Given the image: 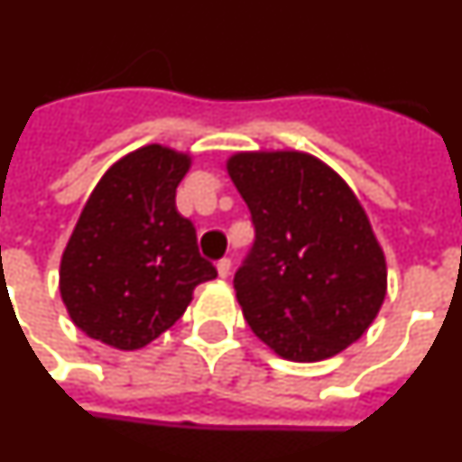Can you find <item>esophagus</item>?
<instances>
[{"instance_id":"34e87169","label":"esophagus","mask_w":462,"mask_h":462,"mask_svg":"<svg viewBox=\"0 0 462 462\" xmlns=\"http://www.w3.org/2000/svg\"><path fill=\"white\" fill-rule=\"evenodd\" d=\"M216 270H218V274L220 277H227V274H230V270H232V261L230 258H220L218 263H216Z\"/></svg>"}]
</instances>
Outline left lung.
<instances>
[{"mask_svg":"<svg viewBox=\"0 0 462 462\" xmlns=\"http://www.w3.org/2000/svg\"><path fill=\"white\" fill-rule=\"evenodd\" d=\"M227 173L255 239L235 273L249 327L291 362L362 338L385 300V255L338 173L305 152H239Z\"/></svg>","mask_w":462,"mask_h":462,"instance_id":"left-lung-1","label":"left lung"}]
</instances>
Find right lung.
<instances>
[{"label": "right lung", "instance_id": "obj_1", "mask_svg": "<svg viewBox=\"0 0 462 462\" xmlns=\"http://www.w3.org/2000/svg\"><path fill=\"white\" fill-rule=\"evenodd\" d=\"M188 154L145 145L100 178L60 261V296L88 338L138 350L171 328L216 267L176 208Z\"/></svg>", "mask_w": 462, "mask_h": 462}]
</instances>
